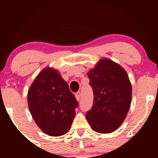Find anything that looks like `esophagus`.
<instances>
[{"label":"esophagus","instance_id":"obj_1","mask_svg":"<svg viewBox=\"0 0 158 158\" xmlns=\"http://www.w3.org/2000/svg\"><path fill=\"white\" fill-rule=\"evenodd\" d=\"M75 97H76V99H77L78 101H79V99H80V97H81L80 92H77V93L75 94Z\"/></svg>","mask_w":158,"mask_h":158}]
</instances>
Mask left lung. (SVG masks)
<instances>
[{"label": "left lung", "mask_w": 158, "mask_h": 158, "mask_svg": "<svg viewBox=\"0 0 158 158\" xmlns=\"http://www.w3.org/2000/svg\"><path fill=\"white\" fill-rule=\"evenodd\" d=\"M94 103L86 118L95 131L113 132L126 118L131 100V85L126 70L108 59L88 73Z\"/></svg>", "instance_id": "8db88e82"}]
</instances>
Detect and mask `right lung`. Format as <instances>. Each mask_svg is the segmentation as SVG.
Segmentation results:
<instances>
[{
	"label": "right lung",
	"mask_w": 158,
	"mask_h": 158,
	"mask_svg": "<svg viewBox=\"0 0 158 158\" xmlns=\"http://www.w3.org/2000/svg\"><path fill=\"white\" fill-rule=\"evenodd\" d=\"M27 101L36 124L52 137L69 131L79 106L68 83L57 70L50 68L44 69L35 78Z\"/></svg>",
	"instance_id": "right-lung-1"
}]
</instances>
